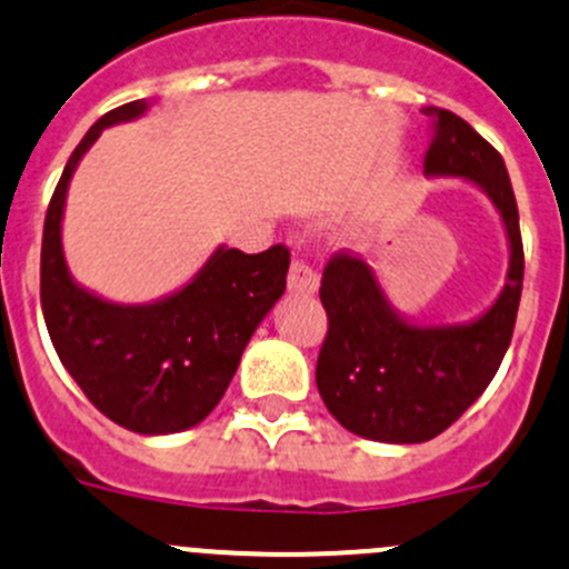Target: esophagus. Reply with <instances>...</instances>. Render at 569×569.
I'll use <instances>...</instances> for the list:
<instances>
[{"instance_id": "34e87169", "label": "esophagus", "mask_w": 569, "mask_h": 569, "mask_svg": "<svg viewBox=\"0 0 569 569\" xmlns=\"http://www.w3.org/2000/svg\"><path fill=\"white\" fill-rule=\"evenodd\" d=\"M289 291L300 297H313L319 291V272L305 261L295 259L289 267Z\"/></svg>"}]
</instances>
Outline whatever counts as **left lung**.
Here are the masks:
<instances>
[{"instance_id": "obj_1", "label": "left lung", "mask_w": 569, "mask_h": 569, "mask_svg": "<svg viewBox=\"0 0 569 569\" xmlns=\"http://www.w3.org/2000/svg\"><path fill=\"white\" fill-rule=\"evenodd\" d=\"M422 111L436 119L426 177L466 179L488 196L505 223L510 267L482 316L463 325H417L392 308L365 261L332 256L319 291L330 330L316 385L340 426L387 445L430 441L486 392L510 346L523 289L521 226L505 160L452 111Z\"/></svg>"}]
</instances>
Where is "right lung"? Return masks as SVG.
<instances>
[{
	"label": "right lung",
	"mask_w": 569,
	"mask_h": 569,
	"mask_svg": "<svg viewBox=\"0 0 569 569\" xmlns=\"http://www.w3.org/2000/svg\"><path fill=\"white\" fill-rule=\"evenodd\" d=\"M152 100L100 117L70 154L51 196L40 253L43 319L68 373L117 426L143 436L199 426L229 390L256 327L286 291L289 250L242 253L220 244L207 264L154 302H109L70 274L62 218L70 179L106 128L133 122Z\"/></svg>",
	"instance_id": "1"
}]
</instances>
